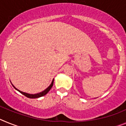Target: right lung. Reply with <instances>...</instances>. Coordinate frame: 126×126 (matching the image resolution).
Wrapping results in <instances>:
<instances>
[{"mask_svg":"<svg viewBox=\"0 0 126 126\" xmlns=\"http://www.w3.org/2000/svg\"><path fill=\"white\" fill-rule=\"evenodd\" d=\"M53 84V81H52V83L50 84V85L49 86H48V87L46 89V90H45L44 91H43V92H40V93H36V94H29V93H24V92H21V91H20V90H17V88H16L15 86H14V85H13V87H14L16 90H17L18 92H19L20 93H21V94H23V95H24V96H26V97L29 98H37L41 97V96H44V95H45V94H46L47 93L49 92L50 90V89L52 88Z\"/></svg>","mask_w":126,"mask_h":126,"instance_id":"obj_1","label":"right lung"}]
</instances>
